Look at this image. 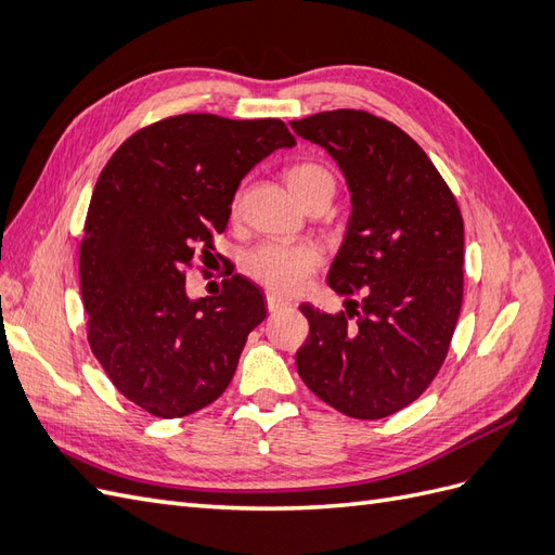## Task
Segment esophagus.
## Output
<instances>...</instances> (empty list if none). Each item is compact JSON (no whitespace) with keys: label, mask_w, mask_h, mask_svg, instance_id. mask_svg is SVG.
<instances>
[{"label":"esophagus","mask_w":555,"mask_h":555,"mask_svg":"<svg viewBox=\"0 0 555 555\" xmlns=\"http://www.w3.org/2000/svg\"><path fill=\"white\" fill-rule=\"evenodd\" d=\"M289 306H292L289 300L278 296V294H268V296H266V308H268V312H271V314H275V312H280V310H287Z\"/></svg>","instance_id":"1"}]
</instances>
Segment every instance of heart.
Masks as SVG:
<instances>
[{
	"mask_svg": "<svg viewBox=\"0 0 555 555\" xmlns=\"http://www.w3.org/2000/svg\"><path fill=\"white\" fill-rule=\"evenodd\" d=\"M284 182H287L289 192L306 204V201L319 190H333V178L324 166L312 162H300L289 166L284 171ZM319 263H322V251L310 243H263L249 251L243 261L245 273L263 284V287L280 292V294H294L310 273H314Z\"/></svg>",
	"mask_w": 555,
	"mask_h": 555,
	"instance_id": "b5f03b06",
	"label": "heart"
}]
</instances>
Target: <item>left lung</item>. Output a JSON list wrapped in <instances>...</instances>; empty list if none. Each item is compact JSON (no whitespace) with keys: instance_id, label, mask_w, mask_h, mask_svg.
Listing matches in <instances>:
<instances>
[{"instance_id":"1","label":"left lung","mask_w":555,"mask_h":555,"mask_svg":"<svg viewBox=\"0 0 555 555\" xmlns=\"http://www.w3.org/2000/svg\"><path fill=\"white\" fill-rule=\"evenodd\" d=\"M338 162L351 217L328 287L338 314L304 304L310 335L296 351L308 389L351 418L408 408L440 373L463 304V217L412 137L365 111L292 122Z\"/></svg>"}]
</instances>
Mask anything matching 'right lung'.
<instances>
[{
	"instance_id": "1",
	"label": "right lung",
	"mask_w": 555,
	"mask_h": 555,
	"mask_svg": "<svg viewBox=\"0 0 555 555\" xmlns=\"http://www.w3.org/2000/svg\"><path fill=\"white\" fill-rule=\"evenodd\" d=\"M282 120L184 113L139 129L99 176L80 241L88 340L108 379L159 418L198 412L229 386L263 296L243 275L192 300L184 271L227 229L255 166L292 147Z\"/></svg>"
}]
</instances>
